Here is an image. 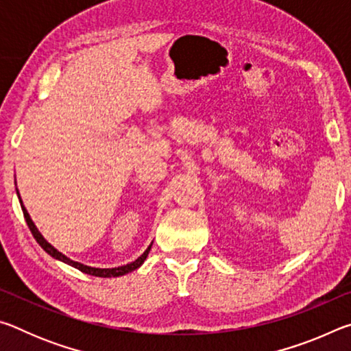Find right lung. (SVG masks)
<instances>
[{
	"instance_id": "add662e5",
	"label": "right lung",
	"mask_w": 351,
	"mask_h": 351,
	"mask_svg": "<svg viewBox=\"0 0 351 351\" xmlns=\"http://www.w3.org/2000/svg\"><path fill=\"white\" fill-rule=\"evenodd\" d=\"M16 195H19V198H20L19 189H16ZM20 204H21L23 215H25V218H26V223H27V226H29V229H31V232H32V235H34V239L37 240L38 245H40L41 247H43L45 251L51 255V257H54L56 260H60V261H63V263H66V265H69V266H73V268H75V269H79V271H82V272H85V274L96 276V277H119V276H125V274H128V272H132V271H134V269H138L139 266H141L142 263H144L145 258H147V255H148V252H150L152 245H153V243H150V246H148V247L145 249V252L142 254L141 257L136 258L134 261H132V263H128V265L119 266V268H93V266L82 265V263H79V261H74V260L68 258L66 255L62 254L60 251H57V249H56L54 246H52L51 243H47V241L45 240V237L40 234V230L37 229V226L34 224V221L31 219V215H29L27 210H26V207L23 206V201H21V198H20Z\"/></svg>"
}]
</instances>
